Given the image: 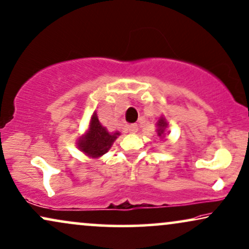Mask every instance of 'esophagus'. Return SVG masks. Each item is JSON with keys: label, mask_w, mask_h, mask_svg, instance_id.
Segmentation results:
<instances>
[{"label": "esophagus", "mask_w": 249, "mask_h": 249, "mask_svg": "<svg viewBox=\"0 0 249 249\" xmlns=\"http://www.w3.org/2000/svg\"><path fill=\"white\" fill-rule=\"evenodd\" d=\"M128 129H129V132H130V134H135V132H137L138 127L136 124H132L128 125Z\"/></svg>", "instance_id": "1"}]
</instances>
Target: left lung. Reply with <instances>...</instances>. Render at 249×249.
<instances>
[{"label":"left lung","mask_w":249,"mask_h":249,"mask_svg":"<svg viewBox=\"0 0 249 249\" xmlns=\"http://www.w3.org/2000/svg\"><path fill=\"white\" fill-rule=\"evenodd\" d=\"M167 127H168V122L166 120V118L161 115L160 119L157 122V135L161 141H163L164 137H166V128Z\"/></svg>","instance_id":"left-lung-1"}]
</instances>
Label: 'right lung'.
<instances>
[{"instance_id":"obj_1","label":"right lung","mask_w":249,"mask_h":249,"mask_svg":"<svg viewBox=\"0 0 249 249\" xmlns=\"http://www.w3.org/2000/svg\"><path fill=\"white\" fill-rule=\"evenodd\" d=\"M120 136V132H109L98 120V115L95 111L90 118L88 129L79 140L76 141L77 148L87 157L92 159H98L104 156L114 143L115 140Z\"/></svg>"}]
</instances>
